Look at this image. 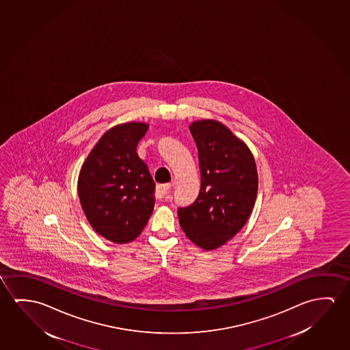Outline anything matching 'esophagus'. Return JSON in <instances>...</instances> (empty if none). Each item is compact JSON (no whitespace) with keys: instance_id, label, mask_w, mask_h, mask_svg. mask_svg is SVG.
I'll use <instances>...</instances> for the list:
<instances>
[{"instance_id":"34e87169","label":"esophagus","mask_w":350,"mask_h":350,"mask_svg":"<svg viewBox=\"0 0 350 350\" xmlns=\"http://www.w3.org/2000/svg\"><path fill=\"white\" fill-rule=\"evenodd\" d=\"M173 184L166 183V184H159L157 187H156V196L159 198V199H163V198H166L167 195L170 194V191H171V189H172Z\"/></svg>"}]
</instances>
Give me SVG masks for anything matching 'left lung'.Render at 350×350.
I'll return each instance as SVG.
<instances>
[{
    "label": "left lung",
    "instance_id": "1",
    "mask_svg": "<svg viewBox=\"0 0 350 350\" xmlns=\"http://www.w3.org/2000/svg\"><path fill=\"white\" fill-rule=\"evenodd\" d=\"M199 151L201 188L188 207H179V224L196 246L221 247L246 224L258 193L253 154L226 126L200 120L189 126Z\"/></svg>",
    "mask_w": 350,
    "mask_h": 350
}]
</instances>
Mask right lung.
<instances>
[{
  "label": "right lung",
  "instance_id": "right-lung-1",
  "mask_svg": "<svg viewBox=\"0 0 350 350\" xmlns=\"http://www.w3.org/2000/svg\"><path fill=\"white\" fill-rule=\"evenodd\" d=\"M149 124L126 122L108 129L81 167L77 193L87 221L115 243L139 237L155 204V183L137 146Z\"/></svg>",
  "mask_w": 350,
  "mask_h": 350
}]
</instances>
